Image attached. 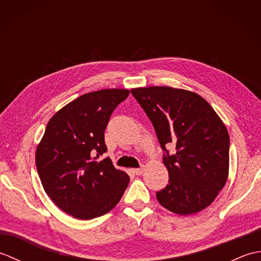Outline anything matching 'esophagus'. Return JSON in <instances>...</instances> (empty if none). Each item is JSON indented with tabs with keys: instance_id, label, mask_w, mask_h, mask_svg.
Here are the masks:
<instances>
[{
	"instance_id": "1",
	"label": "esophagus",
	"mask_w": 261,
	"mask_h": 261,
	"mask_svg": "<svg viewBox=\"0 0 261 261\" xmlns=\"http://www.w3.org/2000/svg\"><path fill=\"white\" fill-rule=\"evenodd\" d=\"M143 167H140V168H135V169H132V171H134V174L135 175H141L142 173H143Z\"/></svg>"
}]
</instances>
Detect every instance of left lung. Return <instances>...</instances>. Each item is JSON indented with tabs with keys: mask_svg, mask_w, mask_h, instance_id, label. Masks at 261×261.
I'll return each mask as SVG.
<instances>
[{
	"mask_svg": "<svg viewBox=\"0 0 261 261\" xmlns=\"http://www.w3.org/2000/svg\"><path fill=\"white\" fill-rule=\"evenodd\" d=\"M156 131L168 170L158 202L179 215L197 213L212 203L229 175L230 138L213 108L198 94L168 86L132 88ZM174 145L169 154L166 146Z\"/></svg>",
	"mask_w": 261,
	"mask_h": 261,
	"instance_id": "8db88e82",
	"label": "left lung"
}]
</instances>
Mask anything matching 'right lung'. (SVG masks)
Masks as SVG:
<instances>
[{"mask_svg": "<svg viewBox=\"0 0 261 261\" xmlns=\"http://www.w3.org/2000/svg\"><path fill=\"white\" fill-rule=\"evenodd\" d=\"M109 88L87 93L65 105L46 126L36 165L43 190L64 212L79 220L107 214L119 203L130 177L99 159L111 114L129 95Z\"/></svg>", "mask_w": 261, "mask_h": 261, "instance_id": "1", "label": "right lung"}]
</instances>
